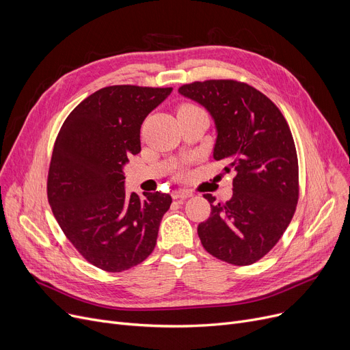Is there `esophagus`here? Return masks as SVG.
I'll use <instances>...</instances> for the list:
<instances>
[{
	"label": "esophagus",
	"instance_id": "34e87169",
	"mask_svg": "<svg viewBox=\"0 0 350 350\" xmlns=\"http://www.w3.org/2000/svg\"><path fill=\"white\" fill-rule=\"evenodd\" d=\"M189 197H193V193L189 190H177L173 193V198H176V200H185Z\"/></svg>",
	"mask_w": 350,
	"mask_h": 350
}]
</instances>
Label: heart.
Segmentation results:
<instances>
[{"label": "heart", "mask_w": 350, "mask_h": 350, "mask_svg": "<svg viewBox=\"0 0 350 350\" xmlns=\"http://www.w3.org/2000/svg\"><path fill=\"white\" fill-rule=\"evenodd\" d=\"M197 106H194V105H190V103H186V105H181L180 106V109H178V112H183V110H189V109H196Z\"/></svg>", "instance_id": "obj_1"}]
</instances>
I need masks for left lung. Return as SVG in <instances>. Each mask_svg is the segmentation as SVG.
Here are the masks:
<instances>
[{"instance_id": "left-lung-1", "label": "left lung", "mask_w": 350, "mask_h": 350, "mask_svg": "<svg viewBox=\"0 0 350 350\" xmlns=\"http://www.w3.org/2000/svg\"><path fill=\"white\" fill-rule=\"evenodd\" d=\"M180 95L204 106L214 119V159L237 172L232 197L215 203L198 224L201 244L215 258L251 265L267 255L289 226L299 197L298 156L291 129L275 103L232 79L193 82Z\"/></svg>"}]
</instances>
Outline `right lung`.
Here are the masks:
<instances>
[{
  "instance_id": "right-lung-1",
  "label": "right lung",
  "mask_w": 350,
  "mask_h": 350,
  "mask_svg": "<svg viewBox=\"0 0 350 350\" xmlns=\"http://www.w3.org/2000/svg\"><path fill=\"white\" fill-rule=\"evenodd\" d=\"M173 88L115 85L72 110L53 144L48 201L59 227L83 258L122 272L143 262L156 245L172 197L124 190L123 165L140 152L146 116Z\"/></svg>"
}]
</instances>
